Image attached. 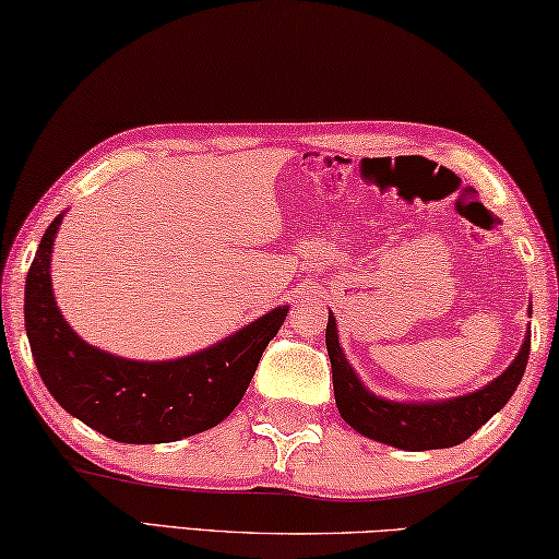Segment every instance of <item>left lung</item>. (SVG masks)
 I'll return each mask as SVG.
<instances>
[{
    "instance_id": "1",
    "label": "left lung",
    "mask_w": 559,
    "mask_h": 559,
    "mask_svg": "<svg viewBox=\"0 0 559 559\" xmlns=\"http://www.w3.org/2000/svg\"><path fill=\"white\" fill-rule=\"evenodd\" d=\"M325 348L333 368L335 405H338L343 420L360 436L418 453V450L460 445L510 401L520 385L522 373H525L530 335L522 343L512 366L495 378L490 385L442 403H391L366 391L356 370L343 356L335 318L331 313H328L325 325Z\"/></svg>"
}]
</instances>
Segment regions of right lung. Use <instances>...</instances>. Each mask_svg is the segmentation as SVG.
Returning a JSON list of instances; mask_svg holds the SVG:
<instances>
[{"label":"right lung","mask_w":559,"mask_h":559,"mask_svg":"<svg viewBox=\"0 0 559 559\" xmlns=\"http://www.w3.org/2000/svg\"><path fill=\"white\" fill-rule=\"evenodd\" d=\"M61 218L44 231L24 290L32 356L55 401L119 442H174L214 428L241 403L288 306L189 358L139 362L111 356L79 338L51 294L49 261Z\"/></svg>","instance_id":"add662e5"}]
</instances>
